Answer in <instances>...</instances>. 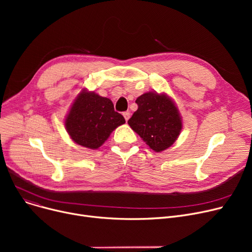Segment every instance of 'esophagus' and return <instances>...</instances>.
<instances>
[{
	"label": "esophagus",
	"mask_w": 252,
	"mask_h": 252,
	"mask_svg": "<svg viewBox=\"0 0 252 252\" xmlns=\"http://www.w3.org/2000/svg\"><path fill=\"white\" fill-rule=\"evenodd\" d=\"M124 114V117H125V119H126V122H127L128 121V118H129V112H127V111H126V112H124L123 113Z\"/></svg>",
	"instance_id": "esophagus-1"
}]
</instances>
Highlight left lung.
Masks as SVG:
<instances>
[{
  "label": "left lung",
  "instance_id": "left-lung-1",
  "mask_svg": "<svg viewBox=\"0 0 252 252\" xmlns=\"http://www.w3.org/2000/svg\"><path fill=\"white\" fill-rule=\"evenodd\" d=\"M137 111L128 126L155 152H161L175 143L182 129L178 108L167 95L145 93L136 100Z\"/></svg>",
  "mask_w": 252,
  "mask_h": 252
}]
</instances>
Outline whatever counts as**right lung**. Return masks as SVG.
I'll return each instance as SVG.
<instances>
[{"label": "right lung", "mask_w": 252, "mask_h": 252, "mask_svg": "<svg viewBox=\"0 0 252 252\" xmlns=\"http://www.w3.org/2000/svg\"><path fill=\"white\" fill-rule=\"evenodd\" d=\"M125 123V117L114 110L110 99L84 90L71 105L65 127L76 144L98 149L112 131Z\"/></svg>", "instance_id": "add662e5"}]
</instances>
